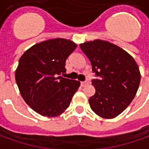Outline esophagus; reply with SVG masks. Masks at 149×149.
Masks as SVG:
<instances>
[{
	"mask_svg": "<svg viewBox=\"0 0 149 149\" xmlns=\"http://www.w3.org/2000/svg\"><path fill=\"white\" fill-rule=\"evenodd\" d=\"M81 86H85L86 84H88V82L87 81H82V82H81Z\"/></svg>",
	"mask_w": 149,
	"mask_h": 149,
	"instance_id": "1",
	"label": "esophagus"
}]
</instances>
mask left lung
<instances>
[{
	"instance_id": "left-lung-1",
	"label": "left lung",
	"mask_w": 149,
	"mask_h": 149,
	"mask_svg": "<svg viewBox=\"0 0 149 149\" xmlns=\"http://www.w3.org/2000/svg\"><path fill=\"white\" fill-rule=\"evenodd\" d=\"M99 79L92 81L96 92L88 100L92 110L102 118L120 115L130 104L141 82L133 57L114 44L95 40L80 45Z\"/></svg>"
}]
</instances>
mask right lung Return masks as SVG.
<instances>
[{"instance_id":"right-lung-1","label":"right lung","mask_w":149,"mask_h":149,"mask_svg":"<svg viewBox=\"0 0 149 149\" xmlns=\"http://www.w3.org/2000/svg\"><path fill=\"white\" fill-rule=\"evenodd\" d=\"M77 46L64 38L48 40L32 46L19 60L15 78L20 93L40 115H61L80 87V81L58 77L66 72V59Z\"/></svg>"}]
</instances>
